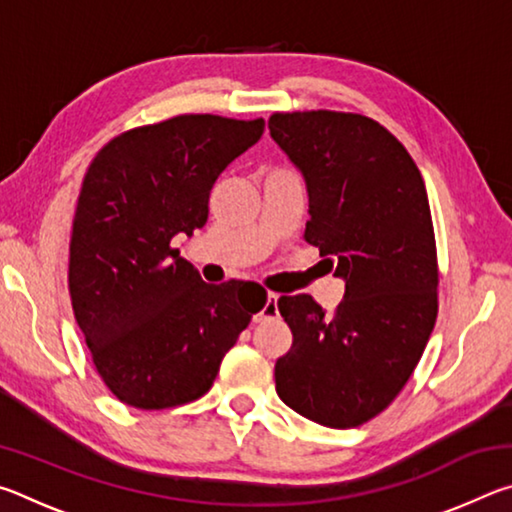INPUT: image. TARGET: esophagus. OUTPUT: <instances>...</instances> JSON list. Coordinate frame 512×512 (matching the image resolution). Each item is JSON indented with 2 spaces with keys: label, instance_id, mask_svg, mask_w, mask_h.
Listing matches in <instances>:
<instances>
[{
  "label": "esophagus",
  "instance_id": "obj_1",
  "mask_svg": "<svg viewBox=\"0 0 512 512\" xmlns=\"http://www.w3.org/2000/svg\"><path fill=\"white\" fill-rule=\"evenodd\" d=\"M275 316H277V296H275V293H268L264 307L255 316V320H257V323H262V320H271Z\"/></svg>",
  "mask_w": 512,
  "mask_h": 512
}]
</instances>
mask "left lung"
Listing matches in <instances>:
<instances>
[{
    "label": "left lung",
    "instance_id": "obj_1",
    "mask_svg": "<svg viewBox=\"0 0 512 512\" xmlns=\"http://www.w3.org/2000/svg\"><path fill=\"white\" fill-rule=\"evenodd\" d=\"M275 144L307 185V244L345 282L332 316L300 296L277 300L291 350L275 391L323 427L375 418L413 375L438 316V259L427 187L409 151L352 112H275Z\"/></svg>",
    "mask_w": 512,
    "mask_h": 512
}]
</instances>
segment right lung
Listing matches in <instances>:
<instances>
[{
  "label": "right lung",
  "instance_id": "obj_1",
  "mask_svg": "<svg viewBox=\"0 0 512 512\" xmlns=\"http://www.w3.org/2000/svg\"><path fill=\"white\" fill-rule=\"evenodd\" d=\"M264 119L180 115L133 128L92 160L69 241V296L94 368L119 402L153 411L210 391L221 361L264 307L253 284H207L171 248L207 221L228 164Z\"/></svg>",
  "mask_w": 512,
  "mask_h": 512
}]
</instances>
